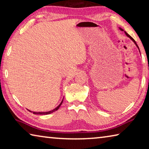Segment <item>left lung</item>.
Listing matches in <instances>:
<instances>
[{"mask_svg":"<svg viewBox=\"0 0 149 149\" xmlns=\"http://www.w3.org/2000/svg\"><path fill=\"white\" fill-rule=\"evenodd\" d=\"M120 29H121V30H122V29H121V28H120ZM125 35H127V36L128 37H130V38L131 39H132V41H133V42H135V44L136 45V46H137V47H138V49H139V47H138V45H137V43H136V42H135V40H134V39H133L132 38V37H131V36H130V35L129 34H128V33H126V32H125Z\"/></svg>","mask_w":149,"mask_h":149,"instance_id":"obj_1","label":"left lung"}]
</instances>
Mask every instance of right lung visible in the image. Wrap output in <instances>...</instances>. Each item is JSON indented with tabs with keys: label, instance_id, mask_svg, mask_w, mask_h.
I'll return each instance as SVG.
<instances>
[{
	"label": "right lung",
	"instance_id": "add662e5",
	"mask_svg": "<svg viewBox=\"0 0 149 149\" xmlns=\"http://www.w3.org/2000/svg\"><path fill=\"white\" fill-rule=\"evenodd\" d=\"M63 99H62V102H60V104L58 106V107H57L56 108H55L54 109H53V110H50V111H49V112H33V114H51V113H52L53 112H54V111H56V110H57L58 109L60 106H61V104H62ZM29 112H32L31 111H30V110H29Z\"/></svg>",
	"mask_w": 149,
	"mask_h": 149
}]
</instances>
